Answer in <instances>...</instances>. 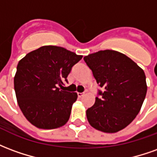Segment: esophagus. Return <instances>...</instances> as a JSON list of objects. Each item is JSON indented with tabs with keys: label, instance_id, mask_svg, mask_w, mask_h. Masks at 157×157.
<instances>
[{
	"label": "esophagus",
	"instance_id": "obj_1",
	"mask_svg": "<svg viewBox=\"0 0 157 157\" xmlns=\"http://www.w3.org/2000/svg\"><path fill=\"white\" fill-rule=\"evenodd\" d=\"M77 96L79 98H82V97L84 96V92H77Z\"/></svg>",
	"mask_w": 157,
	"mask_h": 157
}]
</instances>
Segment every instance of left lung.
I'll use <instances>...</instances> for the list:
<instances>
[{
	"label": "left lung",
	"mask_w": 157,
	"mask_h": 157,
	"mask_svg": "<svg viewBox=\"0 0 157 157\" xmlns=\"http://www.w3.org/2000/svg\"><path fill=\"white\" fill-rule=\"evenodd\" d=\"M84 60L92 70L102 92L94 105L86 110L90 125L104 133H116L127 127L140 111L147 85L144 71L124 54L101 50L86 55Z\"/></svg>",
	"instance_id": "8db88e82"
}]
</instances>
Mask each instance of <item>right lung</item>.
I'll use <instances>...</instances> for the list:
<instances>
[{
  "mask_svg": "<svg viewBox=\"0 0 157 157\" xmlns=\"http://www.w3.org/2000/svg\"><path fill=\"white\" fill-rule=\"evenodd\" d=\"M82 58L65 48L45 45L18 62L14 76L16 97L23 115L33 125L53 129L68 122L77 94L60 89L72 66Z\"/></svg>",
  "mask_w": 157,
  "mask_h": 157,
  "instance_id": "add662e5",
  "label": "right lung"
}]
</instances>
